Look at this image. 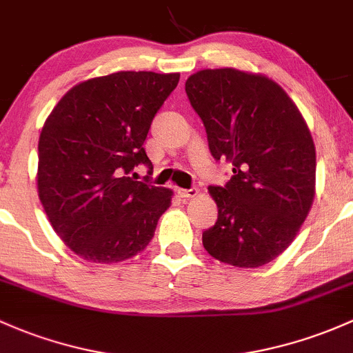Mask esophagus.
<instances>
[{
  "mask_svg": "<svg viewBox=\"0 0 353 353\" xmlns=\"http://www.w3.org/2000/svg\"><path fill=\"white\" fill-rule=\"evenodd\" d=\"M176 193L181 199H195L199 195V188H178Z\"/></svg>",
  "mask_w": 353,
  "mask_h": 353,
  "instance_id": "obj_1",
  "label": "esophagus"
}]
</instances>
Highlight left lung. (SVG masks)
Instances as JSON below:
<instances>
[{"label":"left lung","instance_id":"obj_1","mask_svg":"<svg viewBox=\"0 0 353 353\" xmlns=\"http://www.w3.org/2000/svg\"><path fill=\"white\" fill-rule=\"evenodd\" d=\"M185 90L215 160L232 165L225 187H208L219 217L205 251L236 268H259L288 249L314 199V143L281 85L266 75L207 69Z\"/></svg>","mask_w":353,"mask_h":353}]
</instances>
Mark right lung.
I'll use <instances>...</instances> for the list:
<instances>
[{
	"mask_svg": "<svg viewBox=\"0 0 353 353\" xmlns=\"http://www.w3.org/2000/svg\"><path fill=\"white\" fill-rule=\"evenodd\" d=\"M180 74L116 72L72 87L39 139V196L48 221L77 256L112 264L150 244L173 192L138 181L151 166L143 143Z\"/></svg>",
	"mask_w": 353,
	"mask_h": 353,
	"instance_id": "obj_1",
	"label": "right lung"
}]
</instances>
